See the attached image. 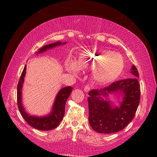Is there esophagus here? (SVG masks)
I'll use <instances>...</instances> for the list:
<instances>
[{
  "label": "esophagus",
  "instance_id": "esophagus-1",
  "mask_svg": "<svg viewBox=\"0 0 157 157\" xmlns=\"http://www.w3.org/2000/svg\"><path fill=\"white\" fill-rule=\"evenodd\" d=\"M90 89H91V87H90V86L89 84H86L84 86V91H85V92H88L89 90H90Z\"/></svg>",
  "mask_w": 157,
  "mask_h": 157
}]
</instances>
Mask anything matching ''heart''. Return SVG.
Wrapping results in <instances>:
<instances>
[{
    "instance_id": "1",
    "label": "heart",
    "mask_w": 157,
    "mask_h": 157,
    "mask_svg": "<svg viewBox=\"0 0 157 157\" xmlns=\"http://www.w3.org/2000/svg\"><path fill=\"white\" fill-rule=\"evenodd\" d=\"M79 64L82 67H89L96 70L95 79L100 83H107L113 80L120 75L124 67V61L121 55L110 50L94 48L85 52L79 59ZM67 68L76 73L78 66L69 63Z\"/></svg>"
}]
</instances>
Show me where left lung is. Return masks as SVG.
Masks as SVG:
<instances>
[{"instance_id":"left-lung-1","label":"left lung","mask_w":157,"mask_h":157,"mask_svg":"<svg viewBox=\"0 0 157 157\" xmlns=\"http://www.w3.org/2000/svg\"><path fill=\"white\" fill-rule=\"evenodd\" d=\"M133 78L121 79L105 88L94 89L89 92V122L93 129L99 133H115L123 129L136 114L140 97L139 73L136 66L131 68ZM120 90L124 95V101L119 108H111L109 101L100 97L107 92Z\"/></svg>"}]
</instances>
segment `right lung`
Instances as JSON below:
<instances>
[{
	"label": "right lung",
	"mask_w": 157,
	"mask_h": 157,
	"mask_svg": "<svg viewBox=\"0 0 157 157\" xmlns=\"http://www.w3.org/2000/svg\"><path fill=\"white\" fill-rule=\"evenodd\" d=\"M61 44H62L61 42H56L54 44L46 45L40 48L38 52L41 53L44 52L46 50L52 48L57 46ZM64 44H66V42ZM25 71L26 66H25L23 68L17 86V104L21 116H23V118L27 122L28 124L35 129L46 131V130L56 128L61 123V121H62L63 116H64L66 102L72 92L73 88L71 86H67L60 90L57 95L56 99H55L52 111L49 116L45 117H35L30 116L25 112L22 106V103H21V89H22V84L24 81Z\"/></svg>",
	"instance_id": "obj_1"
}]
</instances>
